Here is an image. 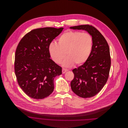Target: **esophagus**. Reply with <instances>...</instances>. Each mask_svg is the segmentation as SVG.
Returning a JSON list of instances; mask_svg holds the SVG:
<instances>
[{"label": "esophagus", "mask_w": 128, "mask_h": 128, "mask_svg": "<svg viewBox=\"0 0 128 128\" xmlns=\"http://www.w3.org/2000/svg\"><path fill=\"white\" fill-rule=\"evenodd\" d=\"M67 71H68V70H67L66 68H62V73L63 74L65 73Z\"/></svg>", "instance_id": "obj_1"}]
</instances>
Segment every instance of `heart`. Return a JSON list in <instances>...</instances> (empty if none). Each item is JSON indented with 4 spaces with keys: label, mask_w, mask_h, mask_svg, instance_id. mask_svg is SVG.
Listing matches in <instances>:
<instances>
[{
    "label": "heart",
    "mask_w": 128,
    "mask_h": 128,
    "mask_svg": "<svg viewBox=\"0 0 128 128\" xmlns=\"http://www.w3.org/2000/svg\"><path fill=\"white\" fill-rule=\"evenodd\" d=\"M92 46L93 39L89 34L69 30L58 37V44L50 43L48 50L53 60L58 64L61 63L66 53L67 58L63 62V65L70 67L85 63L90 56Z\"/></svg>",
    "instance_id": "obj_1"
}]
</instances>
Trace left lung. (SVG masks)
Wrapping results in <instances>:
<instances>
[{
  "label": "left lung",
  "mask_w": 128,
  "mask_h": 128,
  "mask_svg": "<svg viewBox=\"0 0 128 128\" xmlns=\"http://www.w3.org/2000/svg\"><path fill=\"white\" fill-rule=\"evenodd\" d=\"M70 28L86 30L93 39L89 58L72 70L74 77L70 83L76 94L81 98H91L101 90L108 78L111 66L109 46L100 32L92 25H81Z\"/></svg>",
  "instance_id": "8db88e82"
}]
</instances>
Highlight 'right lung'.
<instances>
[{"label":"right lung","mask_w":128,"mask_h":128,"mask_svg":"<svg viewBox=\"0 0 128 128\" xmlns=\"http://www.w3.org/2000/svg\"><path fill=\"white\" fill-rule=\"evenodd\" d=\"M63 29H34L18 43L15 56V73L20 87L30 98L44 99L54 91V78L62 74V68L50 58L48 47Z\"/></svg>","instance_id":"obj_1"}]
</instances>
